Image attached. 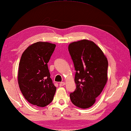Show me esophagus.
Segmentation results:
<instances>
[{"mask_svg": "<svg viewBox=\"0 0 131 131\" xmlns=\"http://www.w3.org/2000/svg\"><path fill=\"white\" fill-rule=\"evenodd\" d=\"M65 85H66L65 82H61V83H60V84H59V85H60V86H64Z\"/></svg>", "mask_w": 131, "mask_h": 131, "instance_id": "34e87169", "label": "esophagus"}]
</instances>
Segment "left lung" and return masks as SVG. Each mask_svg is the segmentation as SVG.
<instances>
[{
    "instance_id": "8db88e82",
    "label": "left lung",
    "mask_w": 131,
    "mask_h": 131,
    "mask_svg": "<svg viewBox=\"0 0 131 131\" xmlns=\"http://www.w3.org/2000/svg\"><path fill=\"white\" fill-rule=\"evenodd\" d=\"M69 51L76 70V88L70 94V100L77 107L89 108L106 84L108 61L94 42L86 39L71 43Z\"/></svg>"
}]
</instances>
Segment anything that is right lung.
<instances>
[{"instance_id": "right-lung-1", "label": "right lung", "mask_w": 131, "mask_h": 131, "mask_svg": "<svg viewBox=\"0 0 131 131\" xmlns=\"http://www.w3.org/2000/svg\"><path fill=\"white\" fill-rule=\"evenodd\" d=\"M55 46L49 42L35 43L21 57L18 85L23 96L33 105L45 107L53 100L57 88L50 78L48 62Z\"/></svg>"}]
</instances>
